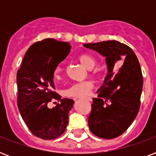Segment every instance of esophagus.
I'll return each mask as SVG.
<instances>
[{
	"label": "esophagus",
	"instance_id": "esophagus-1",
	"mask_svg": "<svg viewBox=\"0 0 156 156\" xmlns=\"http://www.w3.org/2000/svg\"><path fill=\"white\" fill-rule=\"evenodd\" d=\"M83 98H84L85 100H88V101H91V100H92V99H91L90 97H89V96H86V97H83Z\"/></svg>",
	"mask_w": 156,
	"mask_h": 156
}]
</instances>
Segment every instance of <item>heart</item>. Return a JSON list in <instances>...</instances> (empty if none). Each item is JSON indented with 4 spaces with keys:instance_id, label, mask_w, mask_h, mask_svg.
Returning a JSON list of instances; mask_svg holds the SVG:
<instances>
[{
    "instance_id": "b5f03b06",
    "label": "heart",
    "mask_w": 156,
    "mask_h": 156,
    "mask_svg": "<svg viewBox=\"0 0 156 156\" xmlns=\"http://www.w3.org/2000/svg\"><path fill=\"white\" fill-rule=\"evenodd\" d=\"M78 61H80V63L83 65L85 68L87 69H92L96 65V59L90 54L88 53H83L80 54L78 56ZM63 71V67L61 66V64H58L55 67L53 70L54 78L58 79L61 77V73ZM93 84L89 81H83L80 83H73L67 88L65 91L67 96H73V97H79V96H84L87 95L90 91L92 90Z\"/></svg>"
}]
</instances>
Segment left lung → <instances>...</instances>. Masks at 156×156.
I'll use <instances>...</instances> for the list:
<instances>
[{"instance_id":"left-lung-1","label":"left lung","mask_w":156,"mask_h":156,"mask_svg":"<svg viewBox=\"0 0 156 156\" xmlns=\"http://www.w3.org/2000/svg\"><path fill=\"white\" fill-rule=\"evenodd\" d=\"M83 46L105 56L108 66L98 98L93 99L89 128L99 138H115L129 127L139 111L143 85L140 64L130 48L116 40Z\"/></svg>"}]
</instances>
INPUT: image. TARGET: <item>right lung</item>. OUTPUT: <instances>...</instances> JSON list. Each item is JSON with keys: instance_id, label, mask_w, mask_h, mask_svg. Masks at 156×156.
<instances>
[{"instance_id": "1", "label": "right lung", "mask_w": 156, "mask_h": 156, "mask_svg": "<svg viewBox=\"0 0 156 156\" xmlns=\"http://www.w3.org/2000/svg\"><path fill=\"white\" fill-rule=\"evenodd\" d=\"M71 49L68 42L44 39L26 52L17 73L18 107L23 121L35 136L55 139L65 132L73 100L61 99L54 91L53 70ZM60 101L52 109L48 103Z\"/></svg>"}]
</instances>
